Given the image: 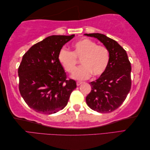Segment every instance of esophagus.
Segmentation results:
<instances>
[{"instance_id":"34e87169","label":"esophagus","mask_w":150,"mask_h":150,"mask_svg":"<svg viewBox=\"0 0 150 150\" xmlns=\"http://www.w3.org/2000/svg\"><path fill=\"white\" fill-rule=\"evenodd\" d=\"M82 83V82H80V81H78V82H77V86H80L81 84Z\"/></svg>"}]
</instances>
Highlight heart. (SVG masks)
<instances>
[{
    "instance_id": "heart-1",
    "label": "heart",
    "mask_w": 150,
    "mask_h": 150,
    "mask_svg": "<svg viewBox=\"0 0 150 150\" xmlns=\"http://www.w3.org/2000/svg\"><path fill=\"white\" fill-rule=\"evenodd\" d=\"M73 52L62 48L59 53V60L66 71L73 73L77 63L76 58L82 59L83 65L73 72L71 78L82 81L90 78L91 74L95 77L106 71L110 61V53L104 46L97 45L88 39L77 41L73 45Z\"/></svg>"
}]
</instances>
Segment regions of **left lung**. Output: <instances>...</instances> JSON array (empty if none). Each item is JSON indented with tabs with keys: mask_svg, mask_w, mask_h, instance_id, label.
I'll list each match as a JSON object with an SVG mask.
<instances>
[{
	"mask_svg": "<svg viewBox=\"0 0 150 150\" xmlns=\"http://www.w3.org/2000/svg\"><path fill=\"white\" fill-rule=\"evenodd\" d=\"M84 35L96 38L110 53L106 71L96 81L90 82L91 91L86 101L91 110L110 113L123 103L131 89V64L126 52L117 41L98 33Z\"/></svg>",
	"mask_w": 150,
	"mask_h": 150,
	"instance_id": "1",
	"label": "left lung"
}]
</instances>
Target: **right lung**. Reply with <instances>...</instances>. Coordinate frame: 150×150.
Instances as JSON below:
<instances>
[{
    "instance_id": "obj_1",
    "label": "right lung",
    "mask_w": 150,
    "mask_h": 150,
    "mask_svg": "<svg viewBox=\"0 0 150 150\" xmlns=\"http://www.w3.org/2000/svg\"><path fill=\"white\" fill-rule=\"evenodd\" d=\"M74 37H47L22 57L18 69L19 91L28 106L38 113L53 114L62 110L77 88L74 80L66 79L58 58L62 46Z\"/></svg>"
}]
</instances>
